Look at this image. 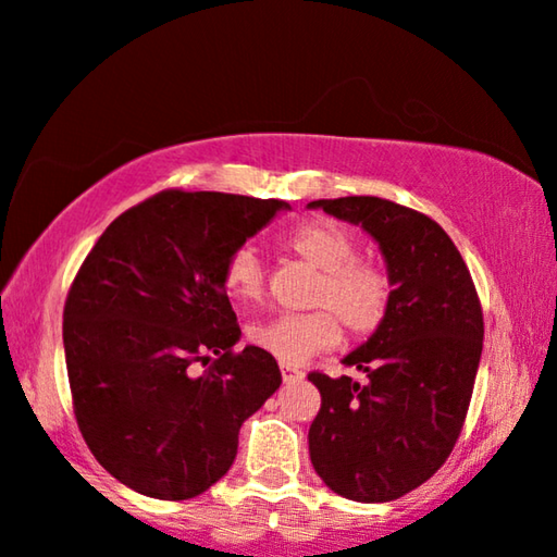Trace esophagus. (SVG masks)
<instances>
[{
  "instance_id": "34e87169",
  "label": "esophagus",
  "mask_w": 557,
  "mask_h": 557,
  "mask_svg": "<svg viewBox=\"0 0 557 557\" xmlns=\"http://www.w3.org/2000/svg\"><path fill=\"white\" fill-rule=\"evenodd\" d=\"M280 369H283V380L285 382H293V380H300L302 372L298 367H290V364H280Z\"/></svg>"
}]
</instances>
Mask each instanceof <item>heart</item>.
I'll use <instances>...</instances> for the list:
<instances>
[{
  "label": "heart",
  "mask_w": 557,
  "mask_h": 557,
  "mask_svg": "<svg viewBox=\"0 0 557 557\" xmlns=\"http://www.w3.org/2000/svg\"><path fill=\"white\" fill-rule=\"evenodd\" d=\"M287 249L321 272L310 313L267 318L249 329V341L283 364H306L310 356L341 341V321L354 336H369L387 318L392 302L389 272L359 257V239L333 221H310L285 239ZM224 287L234 300H257L264 293L262 259L239 247L226 259Z\"/></svg>",
  "instance_id": "1"
}]
</instances>
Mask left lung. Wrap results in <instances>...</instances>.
<instances>
[{
	"instance_id": "obj_1",
	"label": "left lung",
	"mask_w": 557,
	"mask_h": 557,
	"mask_svg": "<svg viewBox=\"0 0 557 557\" xmlns=\"http://www.w3.org/2000/svg\"><path fill=\"white\" fill-rule=\"evenodd\" d=\"M308 209L372 234L392 280L384 323L344 359L367 380L308 374L321 392L310 461L346 499H399L446 463L461 435L484 346L476 287L461 251L425 213L374 196Z\"/></svg>"
}]
</instances>
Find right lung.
I'll use <instances>...</instances> for the list:
<instances>
[{"label":"right lung","instance_id":"obj_1","mask_svg":"<svg viewBox=\"0 0 557 557\" xmlns=\"http://www.w3.org/2000/svg\"><path fill=\"white\" fill-rule=\"evenodd\" d=\"M287 209L162 190L88 251L63 308L65 367L81 435L124 486L168 502L203 494L232 469L242 422L283 384L272 354L234 351L224 267Z\"/></svg>","mask_w":557,"mask_h":557}]
</instances>
